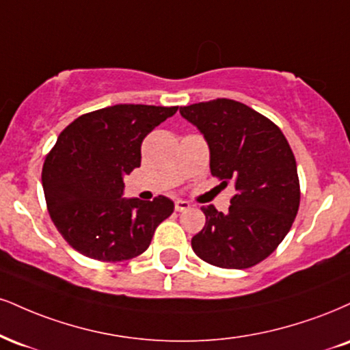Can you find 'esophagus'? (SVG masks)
I'll list each match as a JSON object with an SVG mask.
<instances>
[{
	"label": "esophagus",
	"instance_id": "esophagus-1",
	"mask_svg": "<svg viewBox=\"0 0 350 350\" xmlns=\"http://www.w3.org/2000/svg\"><path fill=\"white\" fill-rule=\"evenodd\" d=\"M174 208H176V212H184V210L191 208V204H189V202H186V200H176L174 202Z\"/></svg>",
	"mask_w": 350,
	"mask_h": 350
}]
</instances>
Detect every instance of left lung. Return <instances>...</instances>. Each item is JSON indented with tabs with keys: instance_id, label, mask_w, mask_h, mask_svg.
I'll return each mask as SVG.
<instances>
[{
	"instance_id": "obj_1",
	"label": "left lung",
	"mask_w": 350,
	"mask_h": 350,
	"mask_svg": "<svg viewBox=\"0 0 350 350\" xmlns=\"http://www.w3.org/2000/svg\"><path fill=\"white\" fill-rule=\"evenodd\" d=\"M180 116L204 133L210 171L234 193L228 212L207 205L205 226L192 238V250L205 262L223 269H247L277 250L300 207L297 161L282 130L233 99L180 107Z\"/></svg>"
}]
</instances>
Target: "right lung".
I'll list each match as a JSON object with an SVG mask.
<instances>
[{"mask_svg":"<svg viewBox=\"0 0 350 350\" xmlns=\"http://www.w3.org/2000/svg\"><path fill=\"white\" fill-rule=\"evenodd\" d=\"M178 106L117 104L73 120L50 150L42 186L53 225L73 250L120 262L148 250L174 210L164 196L124 199V176L142 163V142Z\"/></svg>","mask_w":350,"mask_h":350,"instance_id":"1","label":"right lung"}]
</instances>
